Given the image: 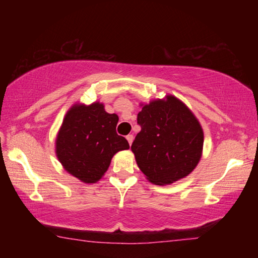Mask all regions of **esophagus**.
<instances>
[{"instance_id": "34e87169", "label": "esophagus", "mask_w": 258, "mask_h": 258, "mask_svg": "<svg viewBox=\"0 0 258 258\" xmlns=\"http://www.w3.org/2000/svg\"><path fill=\"white\" fill-rule=\"evenodd\" d=\"M126 139H127V141H128V143H130V146L132 145V142H133V139H134V138H133V135H132V134H128L127 137H126Z\"/></svg>"}]
</instances>
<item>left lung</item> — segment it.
Masks as SVG:
<instances>
[{
	"mask_svg": "<svg viewBox=\"0 0 258 258\" xmlns=\"http://www.w3.org/2000/svg\"><path fill=\"white\" fill-rule=\"evenodd\" d=\"M141 131L131 149L151 183L171 184L194 171L202 157L204 133L189 108L173 95L156 100L138 113Z\"/></svg>",
	"mask_w": 258,
	"mask_h": 258,
	"instance_id": "obj_1",
	"label": "left lung"
}]
</instances>
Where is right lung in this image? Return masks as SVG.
Wrapping results in <instances>:
<instances>
[{"label": "right lung", "mask_w": 258, "mask_h": 258, "mask_svg": "<svg viewBox=\"0 0 258 258\" xmlns=\"http://www.w3.org/2000/svg\"><path fill=\"white\" fill-rule=\"evenodd\" d=\"M118 116L102 103L75 104L64 117L56 137V157L64 169L85 183H95L110 165L112 156L130 145L117 134Z\"/></svg>", "instance_id": "right-lung-1"}]
</instances>
